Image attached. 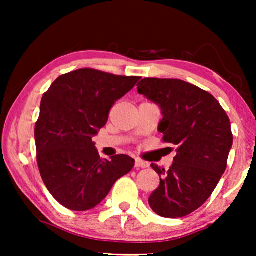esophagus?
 <instances>
[{
  "label": "esophagus",
  "instance_id": "34e87169",
  "mask_svg": "<svg viewBox=\"0 0 256 256\" xmlns=\"http://www.w3.org/2000/svg\"><path fill=\"white\" fill-rule=\"evenodd\" d=\"M149 164L146 162H143L142 160L136 158L135 160V168H148Z\"/></svg>",
  "mask_w": 256,
  "mask_h": 256
}]
</instances>
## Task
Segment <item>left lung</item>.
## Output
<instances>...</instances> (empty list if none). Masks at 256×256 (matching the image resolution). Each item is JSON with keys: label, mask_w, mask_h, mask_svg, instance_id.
Instances as JSON below:
<instances>
[{"label": "left lung", "mask_w": 256, "mask_h": 256, "mask_svg": "<svg viewBox=\"0 0 256 256\" xmlns=\"http://www.w3.org/2000/svg\"><path fill=\"white\" fill-rule=\"evenodd\" d=\"M138 92L160 107L163 142L177 146L170 169L152 164L160 183L149 205L164 218H182L208 200L225 172L233 144L230 118L212 94L183 80L144 78Z\"/></svg>", "instance_id": "8db88e82"}]
</instances>
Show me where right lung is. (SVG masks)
<instances>
[{"instance_id": "add662e5", "label": "right lung", "mask_w": 256, "mask_h": 256, "mask_svg": "<svg viewBox=\"0 0 256 256\" xmlns=\"http://www.w3.org/2000/svg\"><path fill=\"white\" fill-rule=\"evenodd\" d=\"M140 79L79 68L58 76L43 94L34 126L38 169L48 192L66 208H96L134 166L127 155L100 158L92 138Z\"/></svg>"}]
</instances>
